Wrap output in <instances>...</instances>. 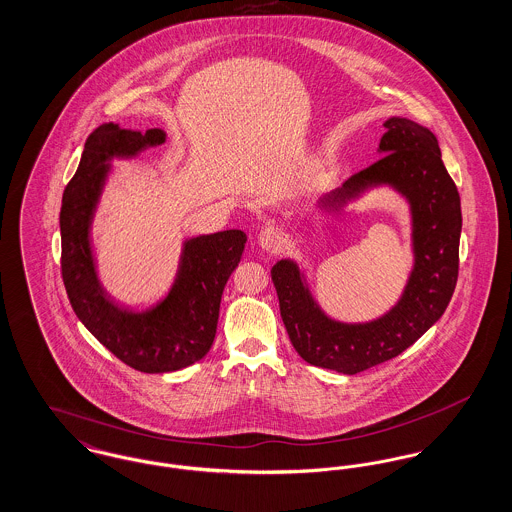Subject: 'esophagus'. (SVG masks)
Returning <instances> with one entry per match:
<instances>
[{
    "label": "esophagus",
    "mask_w": 512,
    "mask_h": 512,
    "mask_svg": "<svg viewBox=\"0 0 512 512\" xmlns=\"http://www.w3.org/2000/svg\"><path fill=\"white\" fill-rule=\"evenodd\" d=\"M257 244L261 249H265L268 253H274V251H280L282 245H284V234L280 228L276 226H265L259 236H257Z\"/></svg>",
    "instance_id": "obj_1"
}]
</instances>
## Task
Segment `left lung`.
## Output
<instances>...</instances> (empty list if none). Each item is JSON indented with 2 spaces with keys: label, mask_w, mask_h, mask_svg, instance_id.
I'll list each match as a JSON object with an SVG mask.
<instances>
[{
  "label": "left lung",
  "mask_w": 512,
  "mask_h": 512,
  "mask_svg": "<svg viewBox=\"0 0 512 512\" xmlns=\"http://www.w3.org/2000/svg\"><path fill=\"white\" fill-rule=\"evenodd\" d=\"M384 126L378 147L382 157L324 195L320 207L340 211L378 186H390L407 199L414 265L399 301L374 320L340 322L320 309L295 261L282 259L270 270L295 351L309 365L341 374L363 372L411 347L445 313L459 276L461 197L441 161L438 138L403 117H391Z\"/></svg>",
  "instance_id": "left-lung-1"
}]
</instances>
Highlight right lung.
Here are the masks:
<instances>
[{
	"instance_id": "obj_1",
	"label": "right lung",
	"mask_w": 512,
	"mask_h": 512,
	"mask_svg": "<svg viewBox=\"0 0 512 512\" xmlns=\"http://www.w3.org/2000/svg\"><path fill=\"white\" fill-rule=\"evenodd\" d=\"M161 128L146 132L101 124L88 140L61 205V274L73 311L124 365L147 374L174 372L201 361L219 322L222 290L242 261V230L203 234L184 242L169 293L146 311L117 305L103 290L90 228L113 159H130L165 144Z\"/></svg>"
}]
</instances>
